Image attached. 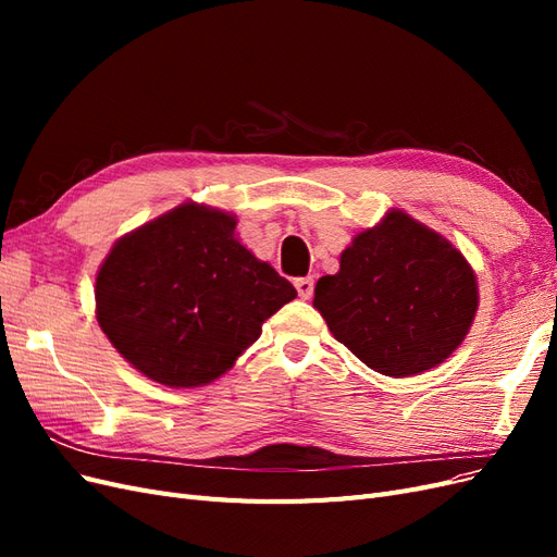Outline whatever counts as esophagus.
Returning a JSON list of instances; mask_svg holds the SVG:
<instances>
[{"mask_svg":"<svg viewBox=\"0 0 557 557\" xmlns=\"http://www.w3.org/2000/svg\"><path fill=\"white\" fill-rule=\"evenodd\" d=\"M295 288H297V295L301 299H309L313 295V278L307 276V278H295Z\"/></svg>","mask_w":557,"mask_h":557,"instance_id":"obj_1","label":"esophagus"}]
</instances>
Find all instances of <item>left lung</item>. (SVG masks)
I'll return each mask as SVG.
<instances>
[{"mask_svg": "<svg viewBox=\"0 0 557 557\" xmlns=\"http://www.w3.org/2000/svg\"><path fill=\"white\" fill-rule=\"evenodd\" d=\"M313 307L336 342L385 376H413L462 344L479 307L474 269L442 234L399 209L360 232Z\"/></svg>", "mask_w": 557, "mask_h": 557, "instance_id": "1", "label": "left lung"}]
</instances>
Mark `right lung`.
Here are the masks:
<instances>
[{"label":"right lung","instance_id":"right-lung-1","mask_svg":"<svg viewBox=\"0 0 557 557\" xmlns=\"http://www.w3.org/2000/svg\"><path fill=\"white\" fill-rule=\"evenodd\" d=\"M234 227V215L188 201L117 239L99 267V327L148 379L170 387L211 383L297 297Z\"/></svg>","mask_w":557,"mask_h":557}]
</instances>
